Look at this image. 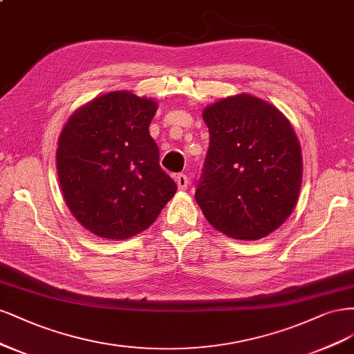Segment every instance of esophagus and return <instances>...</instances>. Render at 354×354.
Instances as JSON below:
<instances>
[{"mask_svg": "<svg viewBox=\"0 0 354 354\" xmlns=\"http://www.w3.org/2000/svg\"><path fill=\"white\" fill-rule=\"evenodd\" d=\"M175 180H176V185H178V188H179V189H182V191L187 189V187H188V184H189V180H188L187 175H184V174H179V175H176Z\"/></svg>", "mask_w": 354, "mask_h": 354, "instance_id": "34e87169", "label": "esophagus"}]
</instances>
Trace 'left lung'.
Wrapping results in <instances>:
<instances>
[{"mask_svg":"<svg viewBox=\"0 0 354 354\" xmlns=\"http://www.w3.org/2000/svg\"><path fill=\"white\" fill-rule=\"evenodd\" d=\"M210 144L196 200L214 230L265 238L297 204L303 158L290 120L270 102L238 94L203 110Z\"/></svg>","mask_w":354,"mask_h":354,"instance_id":"obj_1","label":"left lung"}]
</instances>
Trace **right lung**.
<instances>
[{
	"label": "right lung",
	"mask_w": 354,
	"mask_h": 354,
	"mask_svg": "<svg viewBox=\"0 0 354 354\" xmlns=\"http://www.w3.org/2000/svg\"><path fill=\"white\" fill-rule=\"evenodd\" d=\"M156 111L153 98L113 91L75 110L62 129L55 166L63 198L100 238L145 231L178 189L148 131Z\"/></svg>",
	"instance_id": "right-lung-1"
}]
</instances>
